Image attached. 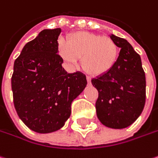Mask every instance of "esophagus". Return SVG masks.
<instances>
[{"instance_id":"1","label":"esophagus","mask_w":158,"mask_h":158,"mask_svg":"<svg viewBox=\"0 0 158 158\" xmlns=\"http://www.w3.org/2000/svg\"><path fill=\"white\" fill-rule=\"evenodd\" d=\"M86 80H87V83L90 84L91 83V78L89 76H86Z\"/></svg>"}]
</instances>
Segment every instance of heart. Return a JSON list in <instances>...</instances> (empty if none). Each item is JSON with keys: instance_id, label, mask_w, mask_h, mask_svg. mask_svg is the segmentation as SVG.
<instances>
[{"instance_id": "obj_1", "label": "heart", "mask_w": 158, "mask_h": 158, "mask_svg": "<svg viewBox=\"0 0 158 158\" xmlns=\"http://www.w3.org/2000/svg\"><path fill=\"white\" fill-rule=\"evenodd\" d=\"M58 51L72 67L77 65L81 57L83 68L94 76L110 71L118 56V48L112 39L88 31L72 33L68 40L60 39Z\"/></svg>"}]
</instances>
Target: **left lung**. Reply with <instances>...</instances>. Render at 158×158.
Wrapping results in <instances>:
<instances>
[{
	"mask_svg": "<svg viewBox=\"0 0 158 158\" xmlns=\"http://www.w3.org/2000/svg\"><path fill=\"white\" fill-rule=\"evenodd\" d=\"M120 48L110 71L92 79L98 90L96 114L105 127L122 129L131 126L141 115L146 100V78L141 56L125 39L111 34Z\"/></svg>",
	"mask_w": 158,
	"mask_h": 158,
	"instance_id": "obj_1",
	"label": "left lung"
}]
</instances>
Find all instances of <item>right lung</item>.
I'll list each match as a JSON object with an SVG mask.
<instances>
[{
  "mask_svg": "<svg viewBox=\"0 0 158 158\" xmlns=\"http://www.w3.org/2000/svg\"><path fill=\"white\" fill-rule=\"evenodd\" d=\"M60 28L45 29L23 48L14 63L11 88L15 109L31 130L48 134L64 126L71 105L86 86L82 72L68 73L58 55Z\"/></svg>",
  "mask_w": 158,
  "mask_h": 158,
  "instance_id": "obj_1",
  "label": "right lung"
}]
</instances>
